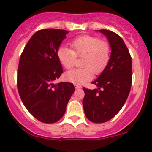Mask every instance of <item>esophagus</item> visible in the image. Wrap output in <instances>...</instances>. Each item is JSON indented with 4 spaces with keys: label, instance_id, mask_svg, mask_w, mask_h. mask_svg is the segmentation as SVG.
Listing matches in <instances>:
<instances>
[{
    "label": "esophagus",
    "instance_id": "esophagus-1",
    "mask_svg": "<svg viewBox=\"0 0 152 152\" xmlns=\"http://www.w3.org/2000/svg\"><path fill=\"white\" fill-rule=\"evenodd\" d=\"M75 87L76 89H80L81 88V87L80 85H78V84H75Z\"/></svg>",
    "mask_w": 152,
    "mask_h": 152
}]
</instances>
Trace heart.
Segmentation results:
<instances>
[{
	"instance_id": "1",
	"label": "heart",
	"mask_w": 152,
	"mask_h": 152,
	"mask_svg": "<svg viewBox=\"0 0 152 152\" xmlns=\"http://www.w3.org/2000/svg\"><path fill=\"white\" fill-rule=\"evenodd\" d=\"M72 49L60 47L57 52L58 59L67 69L74 65L76 57H83L81 68L70 70L65 73V78L75 84H81L105 69L110 59V45L97 37L83 36L75 39L71 43Z\"/></svg>"
}]
</instances>
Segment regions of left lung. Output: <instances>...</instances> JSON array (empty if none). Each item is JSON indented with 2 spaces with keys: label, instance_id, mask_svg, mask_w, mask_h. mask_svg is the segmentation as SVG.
I'll list each match as a JSON object with an SVG mask.
<instances>
[{
  "label": "left lung",
  "instance_id": "left-lung-1",
  "mask_svg": "<svg viewBox=\"0 0 152 152\" xmlns=\"http://www.w3.org/2000/svg\"><path fill=\"white\" fill-rule=\"evenodd\" d=\"M110 45V59L100 76L93 81L96 89L83 88L84 113L90 121L105 123L119 112L132 85V58L123 39L110 30H99Z\"/></svg>",
  "mask_w": 152,
  "mask_h": 152
}]
</instances>
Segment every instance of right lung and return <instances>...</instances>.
Segmentation results:
<instances>
[{"instance_id":"right-lung-1","label":"right lung","mask_w":152,"mask_h":152,"mask_svg":"<svg viewBox=\"0 0 152 152\" xmlns=\"http://www.w3.org/2000/svg\"><path fill=\"white\" fill-rule=\"evenodd\" d=\"M68 31L45 29L37 31L27 42L20 58L17 89L23 103L36 119L45 123L64 116L75 91L73 84L54 80L63 69L57 52Z\"/></svg>"}]
</instances>
